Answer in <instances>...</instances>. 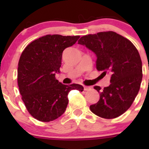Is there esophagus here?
Returning <instances> with one entry per match:
<instances>
[{"label":"esophagus","mask_w":149,"mask_h":149,"mask_svg":"<svg viewBox=\"0 0 149 149\" xmlns=\"http://www.w3.org/2000/svg\"><path fill=\"white\" fill-rule=\"evenodd\" d=\"M91 87L90 86H84V91H89V90H91Z\"/></svg>","instance_id":"obj_1"}]
</instances>
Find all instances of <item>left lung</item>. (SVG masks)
Wrapping results in <instances>:
<instances>
[{
    "label": "left lung",
    "instance_id": "8db88e82",
    "mask_svg": "<svg viewBox=\"0 0 149 149\" xmlns=\"http://www.w3.org/2000/svg\"><path fill=\"white\" fill-rule=\"evenodd\" d=\"M78 43L94 52L97 70L111 76L110 84L102 91L98 86L94 87L100 99L90 109L105 119L120 116L131 106L141 86L142 62L139 51L130 40L112 31L83 36Z\"/></svg>",
    "mask_w": 149,
    "mask_h": 149
}]
</instances>
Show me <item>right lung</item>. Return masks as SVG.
Returning a JSON list of instances; mask_svg holds the SVG:
<instances>
[{
    "label": "right lung",
    "mask_w": 149,
    "mask_h": 149,
    "mask_svg": "<svg viewBox=\"0 0 149 149\" xmlns=\"http://www.w3.org/2000/svg\"><path fill=\"white\" fill-rule=\"evenodd\" d=\"M79 37L47 34L31 42L22 52L18 64V85L28 112L35 119L42 122L57 119L65 112L69 91H83L81 85H65L55 79L63 52Z\"/></svg>",
    "instance_id": "1"
}]
</instances>
